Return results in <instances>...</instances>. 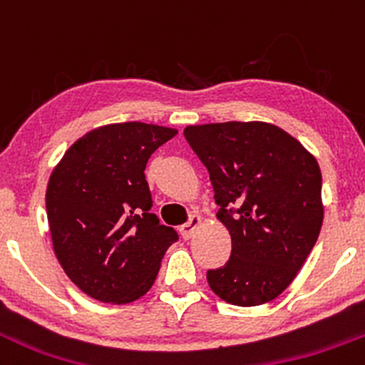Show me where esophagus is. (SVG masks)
Wrapping results in <instances>:
<instances>
[{"mask_svg":"<svg viewBox=\"0 0 365 365\" xmlns=\"http://www.w3.org/2000/svg\"><path fill=\"white\" fill-rule=\"evenodd\" d=\"M200 223H202L200 216L193 215L186 223H184V225H181V234H182L184 240H190V237L195 234V230L198 229V225H200Z\"/></svg>","mask_w":365,"mask_h":365,"instance_id":"esophagus-1","label":"esophagus"}]
</instances>
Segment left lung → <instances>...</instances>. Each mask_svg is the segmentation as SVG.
<instances>
[{"mask_svg": "<svg viewBox=\"0 0 365 365\" xmlns=\"http://www.w3.org/2000/svg\"><path fill=\"white\" fill-rule=\"evenodd\" d=\"M184 138L207 168L230 257L209 269L227 304L275 300L294 280L323 225L321 170L297 138L266 122L187 125Z\"/></svg>", "mask_w": 365, "mask_h": 365, "instance_id": "8db88e82", "label": "left lung"}]
</instances>
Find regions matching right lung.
<instances>
[{"mask_svg": "<svg viewBox=\"0 0 365 365\" xmlns=\"http://www.w3.org/2000/svg\"><path fill=\"white\" fill-rule=\"evenodd\" d=\"M175 135V129L143 122L92 129L68 147L49 178L46 211L56 259L93 300H138L179 240L150 212L143 174L150 154Z\"/></svg>", "mask_w": 365, "mask_h": 365, "instance_id": "right-lung-1", "label": "right lung"}]
</instances>
